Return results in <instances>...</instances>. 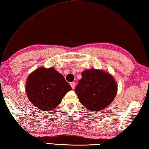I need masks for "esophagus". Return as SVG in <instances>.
<instances>
[{
	"instance_id": "obj_1",
	"label": "esophagus",
	"mask_w": 149,
	"mask_h": 149,
	"mask_svg": "<svg viewBox=\"0 0 149 149\" xmlns=\"http://www.w3.org/2000/svg\"><path fill=\"white\" fill-rule=\"evenodd\" d=\"M70 85H71V86H72V89H74V88H75V83H74V82L70 83Z\"/></svg>"
}]
</instances>
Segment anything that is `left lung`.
<instances>
[{"mask_svg":"<svg viewBox=\"0 0 149 149\" xmlns=\"http://www.w3.org/2000/svg\"><path fill=\"white\" fill-rule=\"evenodd\" d=\"M82 76L75 90L82 105L97 112L111 104L117 94L118 85L110 73L91 68L82 72Z\"/></svg>","mask_w":149,"mask_h":149,"instance_id":"obj_1","label":"left lung"}]
</instances>
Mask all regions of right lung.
I'll use <instances>...</instances> for the list:
<instances>
[{
  "label": "right lung",
  "mask_w": 149,
  "mask_h": 149,
  "mask_svg": "<svg viewBox=\"0 0 149 149\" xmlns=\"http://www.w3.org/2000/svg\"><path fill=\"white\" fill-rule=\"evenodd\" d=\"M25 88L34 106L42 111H50L61 103L72 87L55 68L41 66L28 75Z\"/></svg>",
  "instance_id": "1"
}]
</instances>
